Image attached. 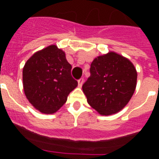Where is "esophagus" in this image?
Instances as JSON below:
<instances>
[{
  "label": "esophagus",
  "instance_id": "obj_1",
  "mask_svg": "<svg viewBox=\"0 0 159 159\" xmlns=\"http://www.w3.org/2000/svg\"><path fill=\"white\" fill-rule=\"evenodd\" d=\"M82 83H83V78H80V79L78 80V86L81 87L82 86Z\"/></svg>",
  "mask_w": 159,
  "mask_h": 159
}]
</instances>
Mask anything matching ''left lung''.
I'll list each match as a JSON object with an SVG mask.
<instances>
[{"label": "left lung", "mask_w": 159, "mask_h": 159, "mask_svg": "<svg viewBox=\"0 0 159 159\" xmlns=\"http://www.w3.org/2000/svg\"><path fill=\"white\" fill-rule=\"evenodd\" d=\"M82 90L87 102L102 116L118 112L127 105L136 87L137 72L132 62L111 52L96 57Z\"/></svg>", "instance_id": "1"}]
</instances>
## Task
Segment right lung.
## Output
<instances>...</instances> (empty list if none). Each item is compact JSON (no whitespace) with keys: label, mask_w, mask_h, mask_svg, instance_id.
<instances>
[{"label":"right lung","mask_w":159,"mask_h":159,"mask_svg":"<svg viewBox=\"0 0 159 159\" xmlns=\"http://www.w3.org/2000/svg\"><path fill=\"white\" fill-rule=\"evenodd\" d=\"M71 70L65 53L57 46L34 53L23 69L24 91L29 102L42 113L56 112L77 86Z\"/></svg>","instance_id":"1"}]
</instances>
